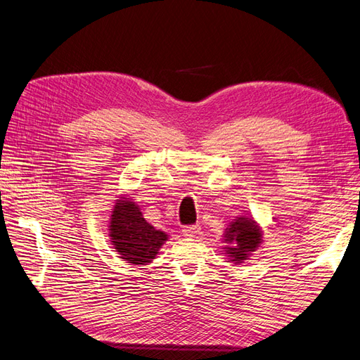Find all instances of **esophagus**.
Listing matches in <instances>:
<instances>
[{
    "label": "esophagus",
    "mask_w": 360,
    "mask_h": 360,
    "mask_svg": "<svg viewBox=\"0 0 360 360\" xmlns=\"http://www.w3.org/2000/svg\"><path fill=\"white\" fill-rule=\"evenodd\" d=\"M183 236L184 237H195L200 233V226L198 225H188V226H183Z\"/></svg>",
    "instance_id": "obj_1"
}]
</instances>
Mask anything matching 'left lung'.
<instances>
[{"label":"left lung","mask_w":360,"mask_h":360,"mask_svg":"<svg viewBox=\"0 0 360 360\" xmlns=\"http://www.w3.org/2000/svg\"><path fill=\"white\" fill-rule=\"evenodd\" d=\"M224 242L226 243L224 249L228 259L234 264H242L259 248L263 231L252 217L240 216L225 228Z\"/></svg>","instance_id":"1"}]
</instances>
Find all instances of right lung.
I'll use <instances>...</instances> for the list:
<instances>
[{"instance_id": "add662e5", "label": "right lung", "mask_w": 360, "mask_h": 360, "mask_svg": "<svg viewBox=\"0 0 360 360\" xmlns=\"http://www.w3.org/2000/svg\"><path fill=\"white\" fill-rule=\"evenodd\" d=\"M108 228L115 252L126 263L135 266L151 263L168 240V234L148 224L139 205L126 197L115 200Z\"/></svg>"}]
</instances>
